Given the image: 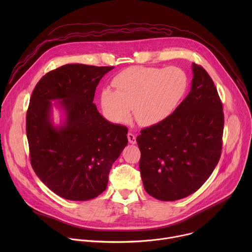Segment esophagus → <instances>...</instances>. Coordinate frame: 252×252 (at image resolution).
<instances>
[{
  "label": "esophagus",
  "mask_w": 252,
  "mask_h": 252,
  "mask_svg": "<svg viewBox=\"0 0 252 252\" xmlns=\"http://www.w3.org/2000/svg\"><path fill=\"white\" fill-rule=\"evenodd\" d=\"M127 138H128V142L131 143V145H134V143H136V137L133 133L128 132L127 133Z\"/></svg>",
  "instance_id": "1"
}]
</instances>
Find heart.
Wrapping results in <instances>:
<instances>
[{
    "label": "heart",
    "instance_id": "1",
    "mask_svg": "<svg viewBox=\"0 0 252 252\" xmlns=\"http://www.w3.org/2000/svg\"><path fill=\"white\" fill-rule=\"evenodd\" d=\"M112 84L117 90L107 87L100 94L104 116L114 123H127L133 109L140 126H153L175 112L188 92L189 78L177 66H130L118 74Z\"/></svg>",
    "mask_w": 252,
    "mask_h": 252
}]
</instances>
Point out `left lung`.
<instances>
[{
  "mask_svg": "<svg viewBox=\"0 0 252 252\" xmlns=\"http://www.w3.org/2000/svg\"><path fill=\"white\" fill-rule=\"evenodd\" d=\"M191 89L164 122L136 137L146 191L173 201L195 192L220 158L224 117L218 90L206 70L192 63Z\"/></svg>",
  "mask_w": 252,
  "mask_h": 252,
  "instance_id": "left-lung-1",
  "label": "left lung"
}]
</instances>
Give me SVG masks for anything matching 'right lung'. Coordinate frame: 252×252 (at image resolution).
I'll list each match as a JSON object with an SVG mask.
<instances>
[{"instance_id": "right-lung-1", "label": "right lung", "mask_w": 252, "mask_h": 252, "mask_svg": "<svg viewBox=\"0 0 252 252\" xmlns=\"http://www.w3.org/2000/svg\"><path fill=\"white\" fill-rule=\"evenodd\" d=\"M113 68L64 64L44 76L32 94L26 123L31 163L65 199L85 201L103 192L127 145V127L106 121L93 103L99 81ZM54 105L64 115L60 125L52 121Z\"/></svg>"}]
</instances>
